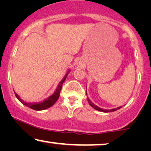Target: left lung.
<instances>
[{
    "label": "left lung",
    "mask_w": 151,
    "mask_h": 151,
    "mask_svg": "<svg viewBox=\"0 0 151 151\" xmlns=\"http://www.w3.org/2000/svg\"><path fill=\"white\" fill-rule=\"evenodd\" d=\"M86 95H87V91H86ZM87 101H88V102H89V105L91 106L92 108H93L94 109L97 110V111H98L103 112H114V111H116V110L120 109L122 107V106H119V107L116 108V109H110V110L103 109H101V108H100L99 106H96L95 104H93V103L91 101L89 100V98L88 97H87Z\"/></svg>",
    "instance_id": "8db88e82"
}]
</instances>
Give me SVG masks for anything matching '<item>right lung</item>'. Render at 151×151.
<instances>
[{
	"instance_id": "right-lung-1",
	"label": "right lung",
	"mask_w": 151,
	"mask_h": 151,
	"mask_svg": "<svg viewBox=\"0 0 151 151\" xmlns=\"http://www.w3.org/2000/svg\"><path fill=\"white\" fill-rule=\"evenodd\" d=\"M70 72V69H68V71L66 72V75H65V76L61 80V81H60L59 83V84L58 85L57 88H56V89L55 90V91L53 92V93L50 96H49L48 98L45 99L44 100H42L40 101V102H33V103L28 102H26V101H24V100H22V99L20 98V96L14 91L15 95L17 98V100H19L22 104H23L24 105L26 106L29 107L30 109L35 110V111H42V110H45L49 107L52 106L56 102V101L58 100L63 83L64 82L65 80H66V76L68 75Z\"/></svg>"
}]
</instances>
